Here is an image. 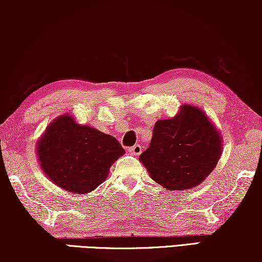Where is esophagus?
I'll return each instance as SVG.
<instances>
[{
    "instance_id": "1",
    "label": "esophagus",
    "mask_w": 262,
    "mask_h": 262,
    "mask_svg": "<svg viewBox=\"0 0 262 262\" xmlns=\"http://www.w3.org/2000/svg\"><path fill=\"white\" fill-rule=\"evenodd\" d=\"M128 151L131 152V155H139L142 152V146L139 144H135L131 148H128Z\"/></svg>"
}]
</instances>
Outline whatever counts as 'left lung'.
<instances>
[{"label": "left lung", "mask_w": 262, "mask_h": 262, "mask_svg": "<svg viewBox=\"0 0 262 262\" xmlns=\"http://www.w3.org/2000/svg\"><path fill=\"white\" fill-rule=\"evenodd\" d=\"M222 155V136L198 107L182 105L174 118L157 120L149 148L139 155L154 181L169 191L198 186Z\"/></svg>", "instance_id": "1"}]
</instances>
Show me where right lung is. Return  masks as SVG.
<instances>
[{
  "mask_svg": "<svg viewBox=\"0 0 262 262\" xmlns=\"http://www.w3.org/2000/svg\"><path fill=\"white\" fill-rule=\"evenodd\" d=\"M125 150L113 136L77 124L70 114L52 121L38 141L41 170L66 191L84 194L101 185Z\"/></svg>",
  "mask_w": 262,
  "mask_h": 262,
  "instance_id": "obj_1",
  "label": "right lung"
}]
</instances>
